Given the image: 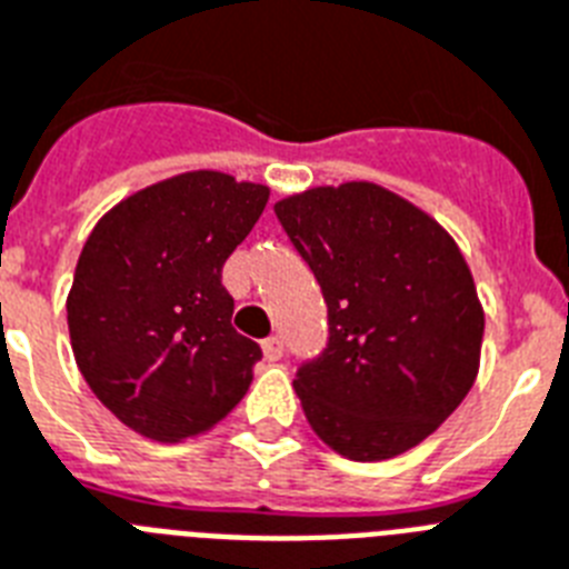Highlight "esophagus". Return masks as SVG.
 Wrapping results in <instances>:
<instances>
[{
  "label": "esophagus",
  "instance_id": "esophagus-1",
  "mask_svg": "<svg viewBox=\"0 0 569 569\" xmlns=\"http://www.w3.org/2000/svg\"><path fill=\"white\" fill-rule=\"evenodd\" d=\"M283 350H286V345L280 336H269V339L262 341V357L269 359V362H277V359L283 357Z\"/></svg>",
  "mask_w": 569,
  "mask_h": 569
}]
</instances>
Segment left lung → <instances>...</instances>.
Instances as JSON below:
<instances>
[{
  "mask_svg": "<svg viewBox=\"0 0 569 569\" xmlns=\"http://www.w3.org/2000/svg\"><path fill=\"white\" fill-rule=\"evenodd\" d=\"M274 212L327 303V348L295 377L309 427L353 461L412 450L479 371L485 312L459 244L368 180L307 189Z\"/></svg>",
  "mask_w": 569,
  "mask_h": 569,
  "instance_id": "8db88e82",
  "label": "left lung"
}]
</instances>
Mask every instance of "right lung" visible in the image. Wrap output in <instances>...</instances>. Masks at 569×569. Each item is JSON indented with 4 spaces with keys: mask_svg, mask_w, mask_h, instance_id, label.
<instances>
[{
    "mask_svg": "<svg viewBox=\"0 0 569 569\" xmlns=\"http://www.w3.org/2000/svg\"><path fill=\"white\" fill-rule=\"evenodd\" d=\"M266 201L269 187L201 169L133 192L92 228L69 339L92 395L133 432L201 436L251 386L262 350L230 325L221 269Z\"/></svg>",
    "mask_w": 569,
    "mask_h": 569,
    "instance_id": "right-lung-1",
    "label": "right lung"
}]
</instances>
